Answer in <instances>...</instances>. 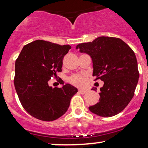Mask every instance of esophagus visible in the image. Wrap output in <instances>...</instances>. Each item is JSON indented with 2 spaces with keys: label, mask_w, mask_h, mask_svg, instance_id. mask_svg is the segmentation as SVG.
I'll return each mask as SVG.
<instances>
[{
  "label": "esophagus",
  "mask_w": 148,
  "mask_h": 148,
  "mask_svg": "<svg viewBox=\"0 0 148 148\" xmlns=\"http://www.w3.org/2000/svg\"><path fill=\"white\" fill-rule=\"evenodd\" d=\"M79 93H81V94H82V95H84V94H85V93L86 92H87V90H83V89H79Z\"/></svg>",
  "instance_id": "34e87169"
}]
</instances>
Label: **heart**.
<instances>
[{
    "label": "heart",
    "mask_w": 148,
    "mask_h": 148,
    "mask_svg": "<svg viewBox=\"0 0 148 148\" xmlns=\"http://www.w3.org/2000/svg\"><path fill=\"white\" fill-rule=\"evenodd\" d=\"M69 82L76 86H83L86 83V77L82 74H74L69 78Z\"/></svg>",
    "instance_id": "heart-1"
}]
</instances>
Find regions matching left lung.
I'll return each instance as SVG.
<instances>
[{"instance_id": "8db88e82", "label": "left lung", "mask_w": 148, "mask_h": 148, "mask_svg": "<svg viewBox=\"0 0 148 148\" xmlns=\"http://www.w3.org/2000/svg\"><path fill=\"white\" fill-rule=\"evenodd\" d=\"M76 49L90 56L95 81L101 79L104 83L100 88L99 102L90 106V111L105 118L118 114L133 98L138 81V63L133 50L121 39L103 36L79 44Z\"/></svg>"}]
</instances>
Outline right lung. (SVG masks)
<instances>
[{
	"mask_svg": "<svg viewBox=\"0 0 148 148\" xmlns=\"http://www.w3.org/2000/svg\"><path fill=\"white\" fill-rule=\"evenodd\" d=\"M71 48L39 40L25 45L18 55L15 62V90L22 106L34 118L48 122L59 118L78 92L70 84L52 88L48 84L62 72L63 58Z\"/></svg>",
	"mask_w": 148,
	"mask_h": 148,
	"instance_id": "right-lung-1",
	"label": "right lung"
}]
</instances>
